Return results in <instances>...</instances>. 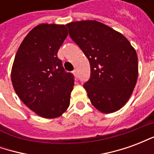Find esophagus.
<instances>
[{
    "label": "esophagus",
    "instance_id": "1",
    "mask_svg": "<svg viewBox=\"0 0 154 154\" xmlns=\"http://www.w3.org/2000/svg\"><path fill=\"white\" fill-rule=\"evenodd\" d=\"M73 74H74V75H75V76H77V71L74 70L73 71Z\"/></svg>",
    "mask_w": 154,
    "mask_h": 154
}]
</instances>
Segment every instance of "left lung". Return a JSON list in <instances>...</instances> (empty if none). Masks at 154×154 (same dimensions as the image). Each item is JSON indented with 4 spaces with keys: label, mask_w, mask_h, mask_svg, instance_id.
<instances>
[{
    "label": "left lung",
    "mask_w": 154,
    "mask_h": 154,
    "mask_svg": "<svg viewBox=\"0 0 154 154\" xmlns=\"http://www.w3.org/2000/svg\"><path fill=\"white\" fill-rule=\"evenodd\" d=\"M72 39L91 66V77L83 87L93 106L105 114L121 109L135 87L139 65L135 49L124 35L97 20L66 25Z\"/></svg>",
    "instance_id": "left-lung-1"
}]
</instances>
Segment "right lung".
I'll use <instances>...</instances> for the list:
<instances>
[{
  "label": "right lung",
  "mask_w": 154,
  "mask_h": 154,
  "mask_svg": "<svg viewBox=\"0 0 154 154\" xmlns=\"http://www.w3.org/2000/svg\"><path fill=\"white\" fill-rule=\"evenodd\" d=\"M67 36L66 25L40 24L20 45L11 68L14 90L29 109L46 119L59 117L70 105L73 76L57 51Z\"/></svg>",
  "instance_id": "add662e5"
}]
</instances>
